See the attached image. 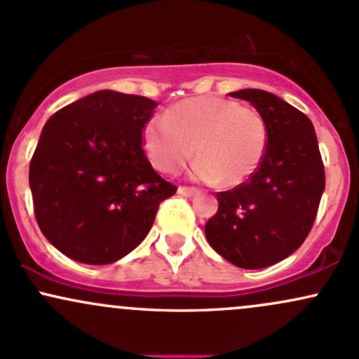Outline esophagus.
<instances>
[{"instance_id": "1", "label": "esophagus", "mask_w": 359, "mask_h": 359, "mask_svg": "<svg viewBox=\"0 0 359 359\" xmlns=\"http://www.w3.org/2000/svg\"><path fill=\"white\" fill-rule=\"evenodd\" d=\"M177 192H179L180 196H184V198H192V196L198 194V189L194 187H186V186H180L177 189Z\"/></svg>"}]
</instances>
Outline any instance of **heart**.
<instances>
[{"mask_svg":"<svg viewBox=\"0 0 359 359\" xmlns=\"http://www.w3.org/2000/svg\"><path fill=\"white\" fill-rule=\"evenodd\" d=\"M267 137V122L254 107L228 98L192 97L144 126L143 148L163 173L182 170L196 153V180L235 187L262 163Z\"/></svg>","mask_w":359,"mask_h":359,"instance_id":"b5f03b06","label":"heart"}]
</instances>
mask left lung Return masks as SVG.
Segmentation results:
<instances>
[{"instance_id":"8db88e82","label":"left lung","mask_w":359,"mask_h":359,"mask_svg":"<svg viewBox=\"0 0 359 359\" xmlns=\"http://www.w3.org/2000/svg\"><path fill=\"white\" fill-rule=\"evenodd\" d=\"M231 97L250 102L267 122L262 163L247 182L218 192V211L204 226L210 245L243 269L273 266L312 230L325 172L313 124L283 98L257 88Z\"/></svg>"}]
</instances>
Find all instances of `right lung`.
Wrapping results in <instances>:
<instances>
[{
  "instance_id": "add662e5",
  "label": "right lung",
  "mask_w": 359,
  "mask_h": 359,
  "mask_svg": "<svg viewBox=\"0 0 359 359\" xmlns=\"http://www.w3.org/2000/svg\"><path fill=\"white\" fill-rule=\"evenodd\" d=\"M156 102L100 90L50 116L30 160L34 215L69 259L112 264L136 249L177 192L153 170L143 129Z\"/></svg>"
}]
</instances>
